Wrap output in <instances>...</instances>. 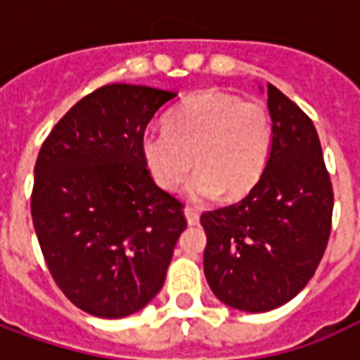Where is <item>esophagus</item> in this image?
<instances>
[{
  "mask_svg": "<svg viewBox=\"0 0 360 360\" xmlns=\"http://www.w3.org/2000/svg\"><path fill=\"white\" fill-rule=\"evenodd\" d=\"M183 212H185V218H187L188 226H196V224H198V218H200V216H198V212H196L195 208L187 206Z\"/></svg>",
  "mask_w": 360,
  "mask_h": 360,
  "instance_id": "1",
  "label": "esophagus"
}]
</instances>
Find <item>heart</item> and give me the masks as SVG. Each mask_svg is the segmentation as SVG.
Listing matches in <instances>:
<instances>
[{
	"label": "heart",
	"mask_w": 360,
	"mask_h": 360,
	"mask_svg": "<svg viewBox=\"0 0 360 360\" xmlns=\"http://www.w3.org/2000/svg\"><path fill=\"white\" fill-rule=\"evenodd\" d=\"M274 144V127L266 105L233 94L204 90L188 96L165 119V131L142 136V158L164 191H175L193 169L188 185L195 200L219 193L239 198L264 173Z\"/></svg>",
	"instance_id": "heart-1"
}]
</instances>
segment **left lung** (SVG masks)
<instances>
[{
    "instance_id": "obj_1",
    "label": "left lung",
    "mask_w": 360,
    "mask_h": 360,
    "mask_svg": "<svg viewBox=\"0 0 360 360\" xmlns=\"http://www.w3.org/2000/svg\"><path fill=\"white\" fill-rule=\"evenodd\" d=\"M274 144L262 177L243 200L200 216L204 276L227 307L266 312L314 276L332 231L333 191L310 117L268 84Z\"/></svg>"
}]
</instances>
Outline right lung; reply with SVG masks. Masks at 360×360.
Returning <instances> with one entry per match:
<instances>
[{"label":"right lung","mask_w":360,"mask_h":360,"mask_svg":"<svg viewBox=\"0 0 360 360\" xmlns=\"http://www.w3.org/2000/svg\"><path fill=\"white\" fill-rule=\"evenodd\" d=\"M177 92L108 84L75 103L44 141L30 212L51 278L92 316L123 318L164 285L183 202L142 158L150 119Z\"/></svg>","instance_id":"1"}]
</instances>
